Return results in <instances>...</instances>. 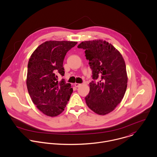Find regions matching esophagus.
<instances>
[{
    "mask_svg": "<svg viewBox=\"0 0 157 157\" xmlns=\"http://www.w3.org/2000/svg\"><path fill=\"white\" fill-rule=\"evenodd\" d=\"M80 85H81L80 83H74V86H75V87H79Z\"/></svg>",
    "mask_w": 157,
    "mask_h": 157,
    "instance_id": "esophagus-1",
    "label": "esophagus"
}]
</instances>
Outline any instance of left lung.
Masks as SVG:
<instances>
[{"label":"left lung","instance_id":"8db88e82","mask_svg":"<svg viewBox=\"0 0 157 157\" xmlns=\"http://www.w3.org/2000/svg\"><path fill=\"white\" fill-rule=\"evenodd\" d=\"M85 50L86 59L92 70L89 94L86 103L93 112L105 115L113 111L120 103L128 85L124 59L111 44L103 40L85 41L77 46Z\"/></svg>","mask_w":157,"mask_h":157}]
</instances>
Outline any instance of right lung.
Wrapping results in <instances>:
<instances>
[{"label": "right lung", "instance_id": "obj_1", "mask_svg": "<svg viewBox=\"0 0 157 157\" xmlns=\"http://www.w3.org/2000/svg\"><path fill=\"white\" fill-rule=\"evenodd\" d=\"M77 44L72 41L49 40L39 45L31 54L26 86L31 100L39 110L54 117L63 112L73 89L58 75L65 74L63 60L67 51Z\"/></svg>", "mask_w": 157, "mask_h": 157}]
</instances>
